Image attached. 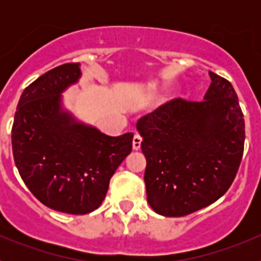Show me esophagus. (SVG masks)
Here are the masks:
<instances>
[{
  "label": "esophagus",
  "instance_id": "34e87169",
  "mask_svg": "<svg viewBox=\"0 0 261 261\" xmlns=\"http://www.w3.org/2000/svg\"><path fill=\"white\" fill-rule=\"evenodd\" d=\"M141 141L142 138L141 136L136 133L135 137H133V150H140V147H141Z\"/></svg>",
  "mask_w": 261,
  "mask_h": 261
}]
</instances>
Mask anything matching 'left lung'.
Here are the masks:
<instances>
[{
  "label": "left lung",
  "mask_w": 261,
  "mask_h": 261,
  "mask_svg": "<svg viewBox=\"0 0 261 261\" xmlns=\"http://www.w3.org/2000/svg\"><path fill=\"white\" fill-rule=\"evenodd\" d=\"M209 75L204 100L174 99L137 121L147 202L161 216L183 217L213 204L238 172L243 112L229 81Z\"/></svg>",
  "instance_id": "1"
}]
</instances>
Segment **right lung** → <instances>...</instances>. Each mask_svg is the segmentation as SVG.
Returning <instances> with one entry per match:
<instances>
[{
    "instance_id": "add662e5",
    "label": "right lung",
    "mask_w": 261,
    "mask_h": 261,
    "mask_svg": "<svg viewBox=\"0 0 261 261\" xmlns=\"http://www.w3.org/2000/svg\"><path fill=\"white\" fill-rule=\"evenodd\" d=\"M80 77L77 62L40 75L23 90L11 129L22 180L41 204L68 214H87L100 206L133 140V133L105 135L62 110L61 93Z\"/></svg>"
}]
</instances>
